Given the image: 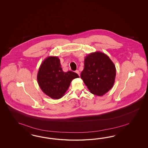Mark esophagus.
Masks as SVG:
<instances>
[{"label":"esophagus","mask_w":148,"mask_h":148,"mask_svg":"<svg viewBox=\"0 0 148 148\" xmlns=\"http://www.w3.org/2000/svg\"><path fill=\"white\" fill-rule=\"evenodd\" d=\"M75 72H76V73L79 75V76H80V72L78 71V70H76V71H75Z\"/></svg>","instance_id":"obj_1"}]
</instances>
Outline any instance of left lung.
Here are the masks:
<instances>
[{
	"label": "left lung",
	"instance_id": "8db88e82",
	"mask_svg": "<svg viewBox=\"0 0 148 148\" xmlns=\"http://www.w3.org/2000/svg\"><path fill=\"white\" fill-rule=\"evenodd\" d=\"M116 75L115 65L107 55L96 51L86 56L81 78L91 93L100 97L106 94L113 87Z\"/></svg>",
	"mask_w": 148,
	"mask_h": 148
}]
</instances>
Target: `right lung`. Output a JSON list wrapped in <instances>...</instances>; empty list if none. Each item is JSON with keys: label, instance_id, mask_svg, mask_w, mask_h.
I'll list each match as a JSON object with an SVG mask.
<instances>
[{"label": "right lung", "instance_id": "1", "mask_svg": "<svg viewBox=\"0 0 148 148\" xmlns=\"http://www.w3.org/2000/svg\"><path fill=\"white\" fill-rule=\"evenodd\" d=\"M79 77L74 72H64L58 56H48L39 68L37 79L43 93L53 99L61 98L72 81Z\"/></svg>", "mask_w": 148, "mask_h": 148}]
</instances>
